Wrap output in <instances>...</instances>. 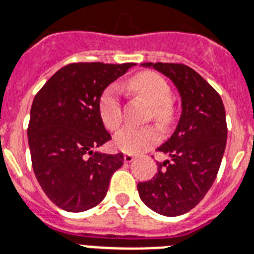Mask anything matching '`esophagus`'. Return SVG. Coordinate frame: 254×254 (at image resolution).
<instances>
[{
	"label": "esophagus",
	"instance_id": "34e87169",
	"mask_svg": "<svg viewBox=\"0 0 254 254\" xmlns=\"http://www.w3.org/2000/svg\"><path fill=\"white\" fill-rule=\"evenodd\" d=\"M133 160H134V156L133 155H129V153L124 155V161H125V163H132Z\"/></svg>",
	"mask_w": 254,
	"mask_h": 254
}]
</instances>
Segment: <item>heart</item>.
<instances>
[{"label": "heart", "instance_id": "obj_1", "mask_svg": "<svg viewBox=\"0 0 254 254\" xmlns=\"http://www.w3.org/2000/svg\"><path fill=\"white\" fill-rule=\"evenodd\" d=\"M130 93L149 105L146 120L153 121L163 129H167L175 120V105L171 101V87L161 75L144 71L134 75L127 82ZM99 117L105 127L117 132L122 124V103L116 86H108L101 95L98 103ZM160 141V133L155 127H125L114 138V145L122 152L140 153Z\"/></svg>", "mask_w": 254, "mask_h": 254}]
</instances>
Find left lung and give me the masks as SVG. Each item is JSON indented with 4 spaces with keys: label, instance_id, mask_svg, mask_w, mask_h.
Listing matches in <instances>:
<instances>
[{
    "label": "left lung",
    "instance_id": "obj_1",
    "mask_svg": "<svg viewBox=\"0 0 254 254\" xmlns=\"http://www.w3.org/2000/svg\"><path fill=\"white\" fill-rule=\"evenodd\" d=\"M168 76L182 97V116L174 134L157 148L170 156L157 174L137 185L149 208L167 217L189 213L217 178L226 146V113L219 94L191 67L182 63H142Z\"/></svg>",
    "mask_w": 254,
    "mask_h": 254
}]
</instances>
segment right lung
Segmentation results:
<instances>
[{"instance_id": "obj_1", "label": "right lung", "mask_w": 254, "mask_h": 254, "mask_svg": "<svg viewBox=\"0 0 254 254\" xmlns=\"http://www.w3.org/2000/svg\"><path fill=\"white\" fill-rule=\"evenodd\" d=\"M134 63H71L47 80L33 99L28 142L33 172L48 198L80 213L106 196L124 155L94 152L112 140L99 117L103 90Z\"/></svg>"}]
</instances>
